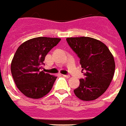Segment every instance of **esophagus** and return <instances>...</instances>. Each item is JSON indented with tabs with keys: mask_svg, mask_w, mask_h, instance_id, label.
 Segmentation results:
<instances>
[{
	"mask_svg": "<svg viewBox=\"0 0 126 126\" xmlns=\"http://www.w3.org/2000/svg\"><path fill=\"white\" fill-rule=\"evenodd\" d=\"M63 77H66V78H69L70 77V75H62Z\"/></svg>",
	"mask_w": 126,
	"mask_h": 126,
	"instance_id": "34e87169",
	"label": "esophagus"
}]
</instances>
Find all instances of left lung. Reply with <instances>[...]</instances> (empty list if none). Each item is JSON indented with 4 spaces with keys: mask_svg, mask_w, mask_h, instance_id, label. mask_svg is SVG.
Listing matches in <instances>:
<instances>
[{
    "mask_svg": "<svg viewBox=\"0 0 126 126\" xmlns=\"http://www.w3.org/2000/svg\"><path fill=\"white\" fill-rule=\"evenodd\" d=\"M68 44L80 59L83 79L74 92L85 101L94 100L107 90L113 79L115 64L113 55L107 45L90 37L66 39Z\"/></svg>",
    "mask_w": 126,
    "mask_h": 126,
    "instance_id": "1",
    "label": "left lung"
}]
</instances>
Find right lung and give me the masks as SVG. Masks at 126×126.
Instances as JSON below:
<instances>
[{"mask_svg":"<svg viewBox=\"0 0 126 126\" xmlns=\"http://www.w3.org/2000/svg\"><path fill=\"white\" fill-rule=\"evenodd\" d=\"M60 39L37 37L22 43L16 51L11 65L13 80L19 90L33 99L49 92L57 77L41 71L45 58Z\"/></svg>","mask_w":126,"mask_h":126,"instance_id":"1","label":"right lung"}]
</instances>
